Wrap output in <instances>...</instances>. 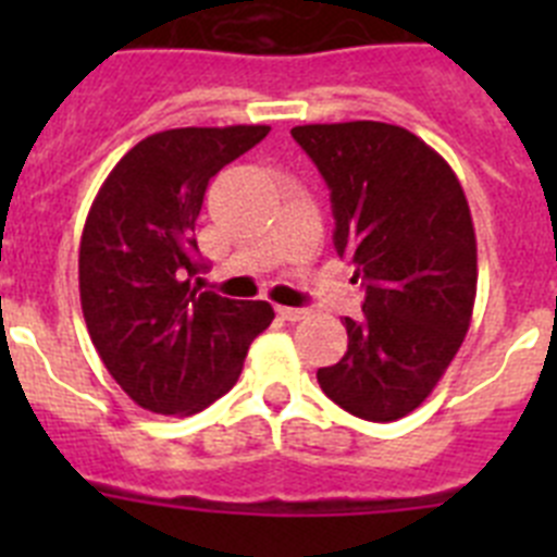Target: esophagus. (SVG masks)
Segmentation results:
<instances>
[{"label": "esophagus", "mask_w": 557, "mask_h": 557, "mask_svg": "<svg viewBox=\"0 0 557 557\" xmlns=\"http://www.w3.org/2000/svg\"><path fill=\"white\" fill-rule=\"evenodd\" d=\"M278 314H282V321H304L309 314V309H298V307H278Z\"/></svg>", "instance_id": "34e87169"}]
</instances>
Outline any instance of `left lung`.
I'll return each mask as SVG.
<instances>
[{
  "label": "left lung",
  "instance_id": "left-lung-1",
  "mask_svg": "<svg viewBox=\"0 0 557 557\" xmlns=\"http://www.w3.org/2000/svg\"><path fill=\"white\" fill-rule=\"evenodd\" d=\"M293 139L332 191L334 248L362 278L348 351L321 368L323 393L366 421L421 407L469 332L476 239L451 166L387 122L298 125Z\"/></svg>",
  "mask_w": 557,
  "mask_h": 557
}]
</instances>
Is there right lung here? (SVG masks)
<instances>
[{"label": "right lung", "instance_id": "add662e5", "mask_svg": "<svg viewBox=\"0 0 557 557\" xmlns=\"http://www.w3.org/2000/svg\"><path fill=\"white\" fill-rule=\"evenodd\" d=\"M268 125L175 127L127 150L97 191L81 239V307L116 385L159 416H191L236 385L268 301L198 293L195 239L209 181Z\"/></svg>", "mask_w": 557, "mask_h": 557}]
</instances>
